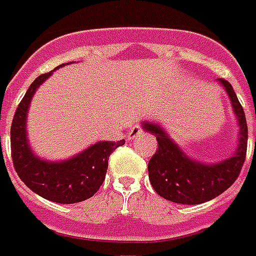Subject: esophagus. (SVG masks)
Returning <instances> with one entry per match:
<instances>
[{
	"instance_id": "obj_1",
	"label": "esophagus",
	"mask_w": 256,
	"mask_h": 256,
	"mask_svg": "<svg viewBox=\"0 0 256 256\" xmlns=\"http://www.w3.org/2000/svg\"><path fill=\"white\" fill-rule=\"evenodd\" d=\"M140 134H142V128H140V126H138V124H134V126L130 128V132H128V140H136Z\"/></svg>"
}]
</instances>
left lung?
<instances>
[{
	"label": "left lung",
	"mask_w": 256,
	"mask_h": 256,
	"mask_svg": "<svg viewBox=\"0 0 256 256\" xmlns=\"http://www.w3.org/2000/svg\"><path fill=\"white\" fill-rule=\"evenodd\" d=\"M230 98L238 122L236 148L228 158L204 164L183 152L166 128L156 122L142 120V128L158 140V148L148 162V178L152 188L162 198L180 204H199L216 198L236 180L246 160L247 122L238 96L230 82L219 78Z\"/></svg>",
	"instance_id": "8db88e82"
}]
</instances>
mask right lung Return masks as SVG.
<instances>
[{
  "mask_svg": "<svg viewBox=\"0 0 256 256\" xmlns=\"http://www.w3.org/2000/svg\"><path fill=\"white\" fill-rule=\"evenodd\" d=\"M70 64L60 65L57 69ZM54 70L40 76L18 104L10 128L12 158L18 176L30 190L52 202L72 204L92 198L98 191L108 171V156L118 146L124 144V140L116 144L100 140L64 160L40 158L29 144L26 120L34 94Z\"/></svg>",
  "mask_w": 256,
  "mask_h": 256,
  "instance_id": "right-lung-1",
  "label": "right lung"
}]
</instances>
